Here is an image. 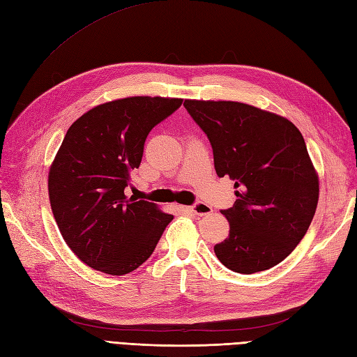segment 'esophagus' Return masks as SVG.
Returning <instances> with one entry per match:
<instances>
[{
	"label": "esophagus",
	"instance_id": "34e87169",
	"mask_svg": "<svg viewBox=\"0 0 357 357\" xmlns=\"http://www.w3.org/2000/svg\"><path fill=\"white\" fill-rule=\"evenodd\" d=\"M187 209H188L190 213H193V214H196V215H199V217L208 215V214L213 213V208L209 206V205H206V204H202V202H199V204H196V205H193V206H188Z\"/></svg>",
	"mask_w": 357,
	"mask_h": 357
}]
</instances>
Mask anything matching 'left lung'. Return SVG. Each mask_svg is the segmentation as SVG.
I'll list each match as a JSON object with an SVG mask.
<instances>
[{"label":"left lung","instance_id":"obj_1","mask_svg":"<svg viewBox=\"0 0 357 357\" xmlns=\"http://www.w3.org/2000/svg\"><path fill=\"white\" fill-rule=\"evenodd\" d=\"M213 146L217 175L235 181L236 200L222 214L229 236L215 257L235 273L285 259L312 222L319 184L303 135L288 119L234 100L185 99Z\"/></svg>","mask_w":357,"mask_h":357}]
</instances>
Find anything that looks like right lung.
I'll list each match as a JSON object with an SVG mask.
<instances>
[{
    "instance_id": "right-lung-1",
    "label": "right lung",
    "mask_w": 357,
    "mask_h": 357,
    "mask_svg": "<svg viewBox=\"0 0 357 357\" xmlns=\"http://www.w3.org/2000/svg\"><path fill=\"white\" fill-rule=\"evenodd\" d=\"M182 104L178 98L131 96L89 109L70 125L48 175L63 240L89 267L113 276L148 259L173 215L128 199L146 137Z\"/></svg>"
}]
</instances>
